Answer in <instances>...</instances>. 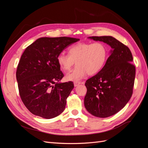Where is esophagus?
Segmentation results:
<instances>
[{
    "mask_svg": "<svg viewBox=\"0 0 148 148\" xmlns=\"http://www.w3.org/2000/svg\"><path fill=\"white\" fill-rule=\"evenodd\" d=\"M79 84H80L79 82H74V86H75V87H76V86H78Z\"/></svg>",
    "mask_w": 148,
    "mask_h": 148,
    "instance_id": "1",
    "label": "esophagus"
}]
</instances>
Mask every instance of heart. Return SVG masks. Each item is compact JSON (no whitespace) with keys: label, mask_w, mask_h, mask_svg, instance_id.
Returning <instances> with one entry per match:
<instances>
[{"label":"heart","mask_w":148,"mask_h":148,"mask_svg":"<svg viewBox=\"0 0 148 148\" xmlns=\"http://www.w3.org/2000/svg\"><path fill=\"white\" fill-rule=\"evenodd\" d=\"M109 57V49L106 44L96 42H78L71 46L69 54L61 52L57 60L60 68L69 71L75 62L77 66L65 76L67 81L78 82L89 75H95L104 68Z\"/></svg>","instance_id":"b5f03b06"}]
</instances>
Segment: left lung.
I'll list each match as a JSON object with an SVG mask.
<instances>
[{"instance_id": "obj_1", "label": "left lung", "mask_w": 148, "mask_h": 148, "mask_svg": "<svg viewBox=\"0 0 148 148\" xmlns=\"http://www.w3.org/2000/svg\"><path fill=\"white\" fill-rule=\"evenodd\" d=\"M112 48L104 68L85 83V108L92 115L106 118L117 113L127 104L133 94L135 66L131 62L130 49L112 37L91 36Z\"/></svg>"}]
</instances>
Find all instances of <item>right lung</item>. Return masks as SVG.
<instances>
[{
  "mask_svg": "<svg viewBox=\"0 0 148 148\" xmlns=\"http://www.w3.org/2000/svg\"><path fill=\"white\" fill-rule=\"evenodd\" d=\"M79 39L41 38L26 48L17 66L16 77L22 102L33 114L54 118L63 112L72 82L59 83L64 75L58 55Z\"/></svg>",
  "mask_w": 148,
  "mask_h": 148,
  "instance_id": "obj_1",
  "label": "right lung"
}]
</instances>
